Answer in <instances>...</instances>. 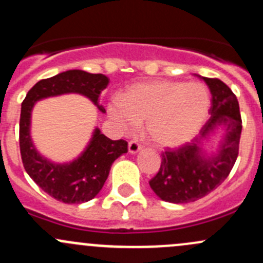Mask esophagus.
<instances>
[{
    "mask_svg": "<svg viewBox=\"0 0 263 263\" xmlns=\"http://www.w3.org/2000/svg\"><path fill=\"white\" fill-rule=\"evenodd\" d=\"M142 148V145L140 144L136 140H132V141L128 142V153L129 154H136L137 151H140Z\"/></svg>",
    "mask_w": 263,
    "mask_h": 263,
    "instance_id": "obj_1",
    "label": "esophagus"
}]
</instances>
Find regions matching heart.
Masks as SVG:
<instances>
[{
  "label": "heart",
  "mask_w": 263,
  "mask_h": 263,
  "mask_svg": "<svg viewBox=\"0 0 263 263\" xmlns=\"http://www.w3.org/2000/svg\"><path fill=\"white\" fill-rule=\"evenodd\" d=\"M210 107V92L201 82L160 80L132 85L122 102L115 99L108 104V113L123 131H135L145 122L153 144L176 147L200 131Z\"/></svg>",
  "instance_id": "heart-1"
}]
</instances>
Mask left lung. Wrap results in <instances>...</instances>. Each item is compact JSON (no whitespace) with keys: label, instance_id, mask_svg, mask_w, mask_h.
Returning a JSON list of instances; mask_svg holds the SVG:
<instances>
[{"label":"left lung","instance_id":"1","mask_svg":"<svg viewBox=\"0 0 263 263\" xmlns=\"http://www.w3.org/2000/svg\"><path fill=\"white\" fill-rule=\"evenodd\" d=\"M202 80L213 97L210 119L191 142L161 154L160 169L148 182L156 196L166 202L187 203L205 197L228 178L239 153L242 118L237 97L219 79ZM219 125L224 127V139L217 154L205 157L200 142Z\"/></svg>","mask_w":263,"mask_h":263}]
</instances>
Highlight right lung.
<instances>
[{
    "label": "right lung",
    "mask_w": 263,
    "mask_h": 263,
    "mask_svg": "<svg viewBox=\"0 0 263 263\" xmlns=\"http://www.w3.org/2000/svg\"><path fill=\"white\" fill-rule=\"evenodd\" d=\"M108 84L109 79L103 73L70 70L36 82L21 104L18 141L24 168L44 192L63 203H82L94 198L107 181L113 161L127 153L128 144L124 140L108 139L95 128L89 145L76 160L67 164L50 163L36 151L30 139L31 109L35 102L44 98L78 92L105 112L98 100Z\"/></svg>",
    "instance_id": "right-lung-1"
}]
</instances>
